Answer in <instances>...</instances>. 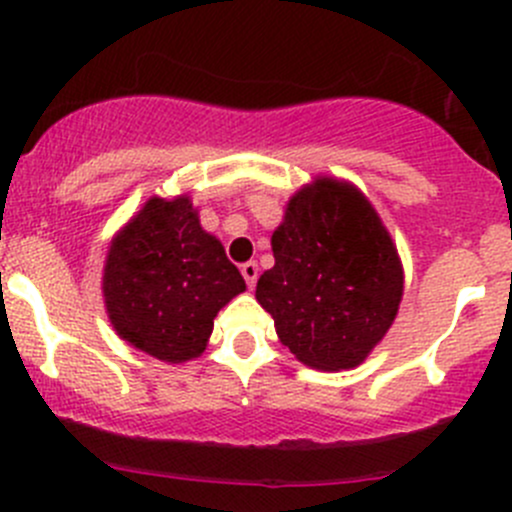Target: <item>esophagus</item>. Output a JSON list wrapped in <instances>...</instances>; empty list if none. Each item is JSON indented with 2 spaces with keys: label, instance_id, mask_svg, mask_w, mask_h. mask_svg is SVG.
Segmentation results:
<instances>
[{
  "label": "esophagus",
  "instance_id": "34e87169",
  "mask_svg": "<svg viewBox=\"0 0 512 512\" xmlns=\"http://www.w3.org/2000/svg\"><path fill=\"white\" fill-rule=\"evenodd\" d=\"M240 272H242V277H245L247 287L255 289V285H257V265H255V262H245V265L240 267Z\"/></svg>",
  "mask_w": 512,
  "mask_h": 512
}]
</instances>
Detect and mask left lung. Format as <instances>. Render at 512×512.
<instances>
[{
  "mask_svg": "<svg viewBox=\"0 0 512 512\" xmlns=\"http://www.w3.org/2000/svg\"><path fill=\"white\" fill-rule=\"evenodd\" d=\"M272 252L255 297L280 342L312 369L359 366L404 297L399 250L369 198L349 180L317 175L287 200Z\"/></svg>",
  "mask_w": 512,
  "mask_h": 512,
  "instance_id": "8db88e82",
  "label": "left lung"
}]
</instances>
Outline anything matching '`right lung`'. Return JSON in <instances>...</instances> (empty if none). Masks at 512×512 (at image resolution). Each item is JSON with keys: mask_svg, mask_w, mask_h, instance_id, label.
Instances as JSON below:
<instances>
[{"mask_svg": "<svg viewBox=\"0 0 512 512\" xmlns=\"http://www.w3.org/2000/svg\"><path fill=\"white\" fill-rule=\"evenodd\" d=\"M101 289L108 322L123 342L165 364H183L205 352L213 319L245 292V280L183 193L153 195L113 235Z\"/></svg>", "mask_w": 512, "mask_h": 512, "instance_id": "obj_1", "label": "right lung"}]
</instances>
